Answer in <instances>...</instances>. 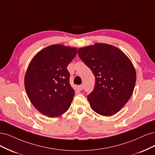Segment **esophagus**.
I'll list each match as a JSON object with an SVG mask.
<instances>
[{"mask_svg":"<svg viewBox=\"0 0 155 155\" xmlns=\"http://www.w3.org/2000/svg\"><path fill=\"white\" fill-rule=\"evenodd\" d=\"M82 89H83V86H82V85H81V86H78V89H79L80 91L82 90Z\"/></svg>","mask_w":155,"mask_h":155,"instance_id":"obj_1","label":"esophagus"}]
</instances>
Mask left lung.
I'll list each match as a JSON object with an SVG mask.
<instances>
[{
  "label": "left lung",
  "instance_id": "1",
  "mask_svg": "<svg viewBox=\"0 0 155 155\" xmlns=\"http://www.w3.org/2000/svg\"><path fill=\"white\" fill-rule=\"evenodd\" d=\"M78 54L95 77L93 91L87 96L93 110L102 116L118 112L135 86L137 74L130 59L118 48L102 43L79 48Z\"/></svg>",
  "mask_w": 155,
  "mask_h": 155
}]
</instances>
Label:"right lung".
Wrapping results in <instances>:
<instances>
[{
	"mask_svg": "<svg viewBox=\"0 0 155 155\" xmlns=\"http://www.w3.org/2000/svg\"><path fill=\"white\" fill-rule=\"evenodd\" d=\"M77 48L54 44L32 58L24 77L28 97L33 106L48 117H57L70 107L74 90L69 84L67 67Z\"/></svg>",
	"mask_w": 155,
	"mask_h": 155,
	"instance_id": "obj_1",
	"label": "right lung"
}]
</instances>
